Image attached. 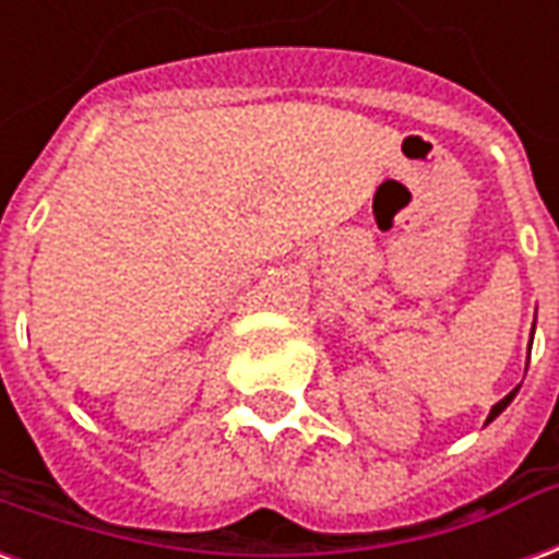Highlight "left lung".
<instances>
[{
  "mask_svg": "<svg viewBox=\"0 0 559 559\" xmlns=\"http://www.w3.org/2000/svg\"><path fill=\"white\" fill-rule=\"evenodd\" d=\"M515 394H519V388H515V391H510V394L503 396V400H500V403H495V406H491V412H489V417H486V424H491V420H495V417H498L500 412H503V408L510 406L512 400H515Z\"/></svg>",
  "mask_w": 559,
  "mask_h": 559,
  "instance_id": "obj_1",
  "label": "left lung"
}]
</instances>
